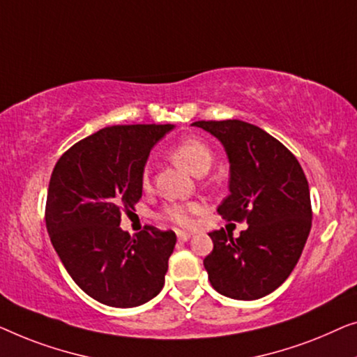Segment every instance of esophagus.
I'll list each match as a JSON object with an SVG mask.
<instances>
[{
  "label": "esophagus",
  "mask_w": 357,
  "mask_h": 357,
  "mask_svg": "<svg viewBox=\"0 0 357 357\" xmlns=\"http://www.w3.org/2000/svg\"><path fill=\"white\" fill-rule=\"evenodd\" d=\"M176 236L179 243H185V241L190 239V233H188V231H176Z\"/></svg>",
  "instance_id": "1"
}]
</instances>
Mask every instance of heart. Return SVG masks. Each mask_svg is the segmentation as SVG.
Instances as JSON below:
<instances>
[{"label": "heart", "mask_w": 357, "mask_h": 357, "mask_svg": "<svg viewBox=\"0 0 357 357\" xmlns=\"http://www.w3.org/2000/svg\"><path fill=\"white\" fill-rule=\"evenodd\" d=\"M172 157L185 172L192 173L195 176H199L200 173H207L210 165H212V152H210V149L202 140L194 137L184 139L174 145L172 150ZM142 185L144 188H149L150 185V178L147 172H144ZM197 210V205L173 204L165 208L163 217L169 220V222L179 225V227H189L190 222H192V215Z\"/></svg>", "instance_id": "heart-1"}]
</instances>
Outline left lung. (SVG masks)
I'll return each instance as SVG.
<instances>
[{
  "mask_svg": "<svg viewBox=\"0 0 357 357\" xmlns=\"http://www.w3.org/2000/svg\"><path fill=\"white\" fill-rule=\"evenodd\" d=\"M222 142L229 162V195L218 205L225 220L249 225L233 238L208 233L213 250L204 259L208 280L231 299L264 298L284 283L312 227L309 184L293 153L254 124L195 121Z\"/></svg>",
  "mask_w": 357,
  "mask_h": 357,
  "instance_id": "8db88e82",
  "label": "left lung"
}]
</instances>
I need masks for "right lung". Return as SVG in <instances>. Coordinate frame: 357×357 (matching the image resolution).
Wrapping results in <instances>:
<instances>
[{"mask_svg":"<svg viewBox=\"0 0 357 357\" xmlns=\"http://www.w3.org/2000/svg\"><path fill=\"white\" fill-rule=\"evenodd\" d=\"M173 124L100 129L61 155L50 179L45 222L64 268L84 293L112 307H135L165 284L174 231L130 236L121 213L142 197L150 150Z\"/></svg>","mask_w":357,"mask_h":357,"instance_id":"1","label":"right lung"}]
</instances>
